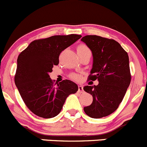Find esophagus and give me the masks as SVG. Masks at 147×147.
I'll return each mask as SVG.
<instances>
[{
  "label": "esophagus",
  "instance_id": "esophagus-1",
  "mask_svg": "<svg viewBox=\"0 0 147 147\" xmlns=\"http://www.w3.org/2000/svg\"><path fill=\"white\" fill-rule=\"evenodd\" d=\"M83 91H84V87H83V86H78V92L82 93Z\"/></svg>",
  "mask_w": 147,
  "mask_h": 147
}]
</instances>
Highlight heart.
<instances>
[{
	"instance_id": "heart-1",
	"label": "heart",
	"mask_w": 147,
	"mask_h": 147,
	"mask_svg": "<svg viewBox=\"0 0 147 147\" xmlns=\"http://www.w3.org/2000/svg\"><path fill=\"white\" fill-rule=\"evenodd\" d=\"M90 51L88 48L84 45H81L77 47V52H83V51ZM70 78L72 79L76 80V81H78L81 78V76L79 74H72L70 75Z\"/></svg>"
}]
</instances>
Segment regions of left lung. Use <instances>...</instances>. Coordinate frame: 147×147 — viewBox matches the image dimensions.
Masks as SVG:
<instances>
[{
    "label": "left lung",
    "mask_w": 147,
    "mask_h": 147,
    "mask_svg": "<svg viewBox=\"0 0 147 147\" xmlns=\"http://www.w3.org/2000/svg\"><path fill=\"white\" fill-rule=\"evenodd\" d=\"M81 41L92 51L93 68L88 81H98L97 86L84 90L93 96V102L84 107L92 118H101L114 113L123 100L131 81L129 57L117 42L97 35H86Z\"/></svg>",
    "instance_id": "obj_1"
}]
</instances>
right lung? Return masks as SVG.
<instances>
[{
  "mask_svg": "<svg viewBox=\"0 0 147 147\" xmlns=\"http://www.w3.org/2000/svg\"><path fill=\"white\" fill-rule=\"evenodd\" d=\"M81 35H55L34 40L18 57L15 84L26 106L34 115L51 118L61 112L66 98L76 93L78 86L71 81L55 83L49 73L59 64L63 50Z\"/></svg>",
  "mask_w": 147,
  "mask_h": 147,
  "instance_id": "1",
  "label": "right lung"
}]
</instances>
